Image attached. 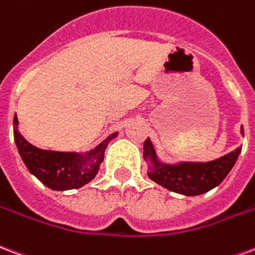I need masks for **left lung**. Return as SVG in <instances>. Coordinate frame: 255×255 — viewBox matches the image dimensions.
Masks as SVG:
<instances>
[{"instance_id": "left-lung-1", "label": "left lung", "mask_w": 255, "mask_h": 255, "mask_svg": "<svg viewBox=\"0 0 255 255\" xmlns=\"http://www.w3.org/2000/svg\"><path fill=\"white\" fill-rule=\"evenodd\" d=\"M241 134L245 135L243 126ZM239 146L230 153L212 161H178L167 164L157 157L152 141L144 142V160L148 163V176L167 190L183 196H200L219 186L232 170L241 155Z\"/></svg>"}]
</instances>
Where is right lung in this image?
<instances>
[{
	"mask_svg": "<svg viewBox=\"0 0 255 255\" xmlns=\"http://www.w3.org/2000/svg\"><path fill=\"white\" fill-rule=\"evenodd\" d=\"M13 135L18 153L29 172L51 190L64 191L83 187L94 179L105 159L106 148L118 133H113L85 153L43 150L29 144L21 135L17 117L14 115Z\"/></svg>",
	"mask_w": 255,
	"mask_h": 255,
	"instance_id": "add662e5",
	"label": "right lung"
}]
</instances>
